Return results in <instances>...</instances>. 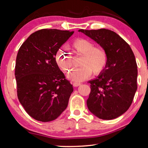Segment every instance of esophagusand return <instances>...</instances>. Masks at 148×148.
<instances>
[{
  "label": "esophagus",
  "mask_w": 148,
  "mask_h": 148,
  "mask_svg": "<svg viewBox=\"0 0 148 148\" xmlns=\"http://www.w3.org/2000/svg\"><path fill=\"white\" fill-rule=\"evenodd\" d=\"M81 83H79V82H74L73 83V86L74 87H77V86H79L80 85H81Z\"/></svg>",
  "instance_id": "1"
}]
</instances>
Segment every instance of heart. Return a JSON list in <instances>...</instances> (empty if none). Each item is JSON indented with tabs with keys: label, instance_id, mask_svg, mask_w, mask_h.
Returning <instances> with one entry per match:
<instances>
[{
	"label": "heart",
	"instance_id": "b5f03b06",
	"mask_svg": "<svg viewBox=\"0 0 148 148\" xmlns=\"http://www.w3.org/2000/svg\"><path fill=\"white\" fill-rule=\"evenodd\" d=\"M71 47L77 55L82 56L80 67L74 69L68 77L72 81L83 82L91 73L98 75L103 71L107 63V54L101 47L95 46L92 42L85 38H77L72 42ZM57 62L62 71L68 73L72 69V56L65 49H59L56 56Z\"/></svg>",
	"mask_w": 148,
	"mask_h": 148
}]
</instances>
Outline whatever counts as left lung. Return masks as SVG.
Segmentation results:
<instances>
[{"label":"left lung","mask_w":148,"mask_h":148,"mask_svg":"<svg viewBox=\"0 0 148 148\" xmlns=\"http://www.w3.org/2000/svg\"><path fill=\"white\" fill-rule=\"evenodd\" d=\"M97 42L107 54L101 74L89 82L87 108L99 119L117 118L129 108L137 89V64L129 45L116 32L106 29H79Z\"/></svg>","instance_id":"8db88e82"}]
</instances>
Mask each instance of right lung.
Here are the masks:
<instances>
[{"label":"right lung","mask_w":148,"mask_h":148,"mask_svg":"<svg viewBox=\"0 0 148 148\" xmlns=\"http://www.w3.org/2000/svg\"><path fill=\"white\" fill-rule=\"evenodd\" d=\"M73 33L39 30L19 49L15 67L17 97L27 113L37 121H53L68 106L73 87L59 69L56 57Z\"/></svg>","instance_id":"obj_1"}]
</instances>
